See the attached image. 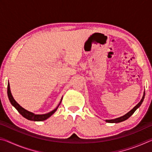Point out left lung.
Segmentation results:
<instances>
[{"label":"left lung","mask_w":152,"mask_h":152,"mask_svg":"<svg viewBox=\"0 0 152 152\" xmlns=\"http://www.w3.org/2000/svg\"><path fill=\"white\" fill-rule=\"evenodd\" d=\"M144 97H145V92H144L143 96L142 97V99H141V100L140 101V102H139V103L137 105H136L135 107H133V109L131 110L129 112H128L127 114H125V115H123V116H122V117H119V118H117V119H110V120H105V121H106V122H107V123H117L122 122V121H125L126 119H127L128 118H129L133 114V113H134V112L135 111L136 109H137V108H139V107H140V105L141 104V103H142L143 101Z\"/></svg>","instance_id":"obj_1"}]
</instances>
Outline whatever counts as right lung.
Listing matches in <instances>:
<instances>
[{
    "instance_id": "1",
    "label": "right lung",
    "mask_w": 152,
    "mask_h": 152,
    "mask_svg": "<svg viewBox=\"0 0 152 152\" xmlns=\"http://www.w3.org/2000/svg\"><path fill=\"white\" fill-rule=\"evenodd\" d=\"M7 94H8L9 99L10 102H11V104L18 110V112H19L23 117H25V119L30 121H42L47 119L49 117H51V115H52L53 113L56 111V110L58 109L59 105H60L61 103V99H61V101L60 102V104H58V106L56 107L54 110H51V112L46 113V114H43V115H35L31 112L28 111V110L25 109L24 108H23L22 107H20V105L17 103L16 101L13 99V97H12L11 94V90H10L9 83H8V86H7Z\"/></svg>"
}]
</instances>
